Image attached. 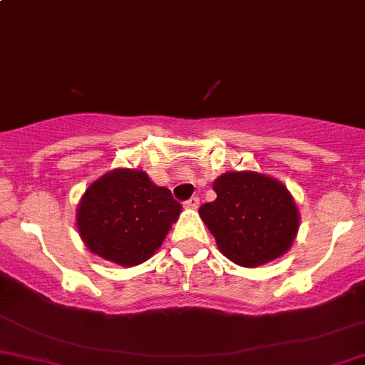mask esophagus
I'll use <instances>...</instances> for the list:
<instances>
[{
  "label": "esophagus",
  "mask_w": 365,
  "mask_h": 365,
  "mask_svg": "<svg viewBox=\"0 0 365 365\" xmlns=\"http://www.w3.org/2000/svg\"><path fill=\"white\" fill-rule=\"evenodd\" d=\"M185 208H190V210H197L200 208V197H190L189 201H185Z\"/></svg>",
  "instance_id": "obj_1"
}]
</instances>
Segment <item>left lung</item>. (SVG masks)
Listing matches in <instances>:
<instances>
[{
    "label": "left lung",
    "instance_id": "1",
    "mask_svg": "<svg viewBox=\"0 0 365 365\" xmlns=\"http://www.w3.org/2000/svg\"><path fill=\"white\" fill-rule=\"evenodd\" d=\"M213 190L217 200L200 215L227 259L256 268L292 249L300 213L284 183L257 171H230L215 178Z\"/></svg>",
    "mask_w": 365,
    "mask_h": 365
}]
</instances>
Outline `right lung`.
Instances as JSON below:
<instances>
[{
	"label": "right lung",
	"instance_id": "obj_1",
	"mask_svg": "<svg viewBox=\"0 0 365 365\" xmlns=\"http://www.w3.org/2000/svg\"><path fill=\"white\" fill-rule=\"evenodd\" d=\"M182 213L171 190L141 169L118 168L90 183L77 205L76 224L91 252L135 267L157 252Z\"/></svg>",
	"mask_w": 365,
	"mask_h": 365
}]
</instances>
